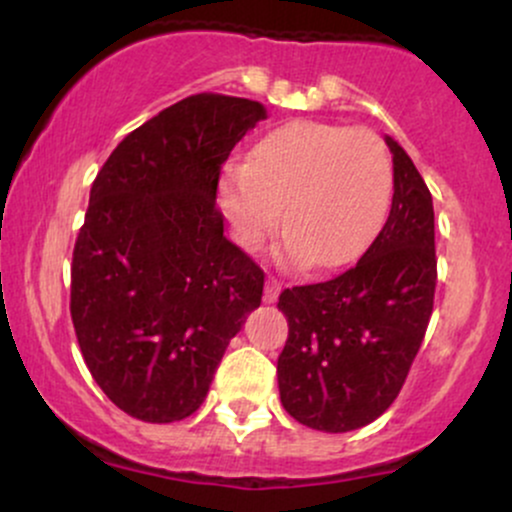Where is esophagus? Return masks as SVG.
Masks as SVG:
<instances>
[{"instance_id": "1", "label": "esophagus", "mask_w": 512, "mask_h": 512, "mask_svg": "<svg viewBox=\"0 0 512 512\" xmlns=\"http://www.w3.org/2000/svg\"><path fill=\"white\" fill-rule=\"evenodd\" d=\"M279 291H281V281L276 279V276H269L267 286H264V303H276Z\"/></svg>"}]
</instances>
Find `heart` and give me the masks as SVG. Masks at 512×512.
I'll list each match as a JSON object with an SVG mask.
<instances>
[{
  "mask_svg": "<svg viewBox=\"0 0 512 512\" xmlns=\"http://www.w3.org/2000/svg\"><path fill=\"white\" fill-rule=\"evenodd\" d=\"M392 195V161L368 129L296 120L274 129L248 163L226 170L221 204L243 245L274 231L284 207L291 260L332 269L351 262L383 223Z\"/></svg>",
  "mask_w": 512,
  "mask_h": 512,
  "instance_id": "1",
  "label": "heart"
}]
</instances>
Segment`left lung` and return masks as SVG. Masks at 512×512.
<instances>
[{
    "label": "left lung",
    "instance_id": "obj_1",
    "mask_svg": "<svg viewBox=\"0 0 512 512\" xmlns=\"http://www.w3.org/2000/svg\"><path fill=\"white\" fill-rule=\"evenodd\" d=\"M387 146L395 195L370 248L334 279L279 296L289 320L276 363L281 404L317 431H354L395 402L433 313V199L407 151L390 137Z\"/></svg>",
    "mask_w": 512,
    "mask_h": 512
}]
</instances>
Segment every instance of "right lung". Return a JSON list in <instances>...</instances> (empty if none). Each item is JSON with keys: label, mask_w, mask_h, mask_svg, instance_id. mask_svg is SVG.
Masks as SVG:
<instances>
[{"label": "right lung", "mask_w": 512, "mask_h": 512, "mask_svg": "<svg viewBox=\"0 0 512 512\" xmlns=\"http://www.w3.org/2000/svg\"><path fill=\"white\" fill-rule=\"evenodd\" d=\"M262 103L187 96L129 132L98 170L72 255L74 332L93 380L139 421L202 407L264 272L223 236L221 168Z\"/></svg>", "instance_id": "add662e5"}]
</instances>
